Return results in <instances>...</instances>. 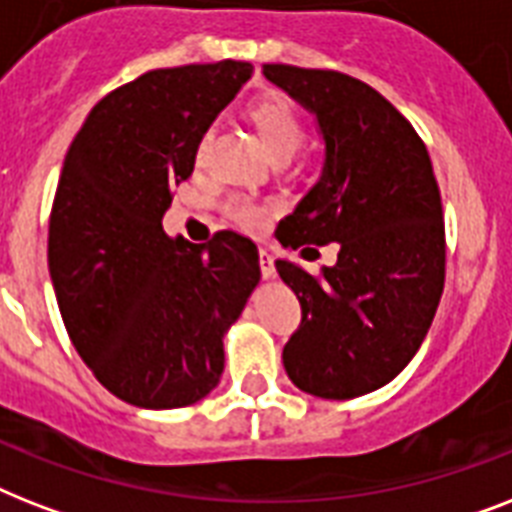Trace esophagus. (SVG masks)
<instances>
[{
    "label": "esophagus",
    "instance_id": "obj_1",
    "mask_svg": "<svg viewBox=\"0 0 512 512\" xmlns=\"http://www.w3.org/2000/svg\"><path fill=\"white\" fill-rule=\"evenodd\" d=\"M260 271H263V279H273L276 276V265H273V257L260 249Z\"/></svg>",
    "mask_w": 512,
    "mask_h": 512
}]
</instances>
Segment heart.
I'll use <instances>...</instances> for the list:
<instances>
[{
    "label": "heart",
    "instance_id": "b5f03b06",
    "mask_svg": "<svg viewBox=\"0 0 512 512\" xmlns=\"http://www.w3.org/2000/svg\"><path fill=\"white\" fill-rule=\"evenodd\" d=\"M249 122L255 124L257 135L263 138L265 148L271 151L273 159L279 156H292L297 148L303 146L305 140V122L300 111H297L287 98L281 95H265V98L255 100L247 108ZM209 148V132H204L196 143V164L204 162ZM225 217L233 225H239L241 231H260L268 217V207L255 201L252 196H231L223 204Z\"/></svg>",
    "mask_w": 512,
    "mask_h": 512
}]
</instances>
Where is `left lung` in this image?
Listing matches in <instances>:
<instances>
[{
    "label": "left lung",
    "instance_id": "1",
    "mask_svg": "<svg viewBox=\"0 0 512 512\" xmlns=\"http://www.w3.org/2000/svg\"><path fill=\"white\" fill-rule=\"evenodd\" d=\"M263 74L316 116L324 138L319 183L281 220L276 239L292 249L340 247L337 263L316 276L276 260L303 308L281 353L284 369L311 396H364L412 361L444 292V209L428 148L361 79L284 63Z\"/></svg>",
    "mask_w": 512,
    "mask_h": 512
}]
</instances>
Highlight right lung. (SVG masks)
Here are the masks:
<instances>
[{"mask_svg":"<svg viewBox=\"0 0 512 512\" xmlns=\"http://www.w3.org/2000/svg\"><path fill=\"white\" fill-rule=\"evenodd\" d=\"M252 66L156 68L100 100L68 148L47 263L68 337L116 398L140 409L196 404L223 374V337L260 281L252 239L209 244L162 228L172 185Z\"/></svg>","mask_w":512,"mask_h":512,"instance_id":"obj_1","label":"right lung"}]
</instances>
